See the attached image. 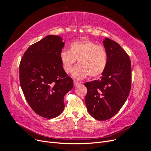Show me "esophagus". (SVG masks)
Returning a JSON list of instances; mask_svg holds the SVG:
<instances>
[{"instance_id":"esophagus-1","label":"esophagus","mask_w":151,"mask_h":151,"mask_svg":"<svg viewBox=\"0 0 151 151\" xmlns=\"http://www.w3.org/2000/svg\"><path fill=\"white\" fill-rule=\"evenodd\" d=\"M74 86L77 87V86L81 85V83H80V82H79V81H74Z\"/></svg>"}]
</instances>
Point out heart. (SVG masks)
Listing matches in <instances>:
<instances>
[{
    "instance_id": "b5f03b06",
    "label": "heart",
    "mask_w": 151,
    "mask_h": 151,
    "mask_svg": "<svg viewBox=\"0 0 151 151\" xmlns=\"http://www.w3.org/2000/svg\"><path fill=\"white\" fill-rule=\"evenodd\" d=\"M60 58L63 68L67 73H70L73 66L78 63L72 72V76L77 79L98 77L105 70L108 63V54L102 45L90 40L77 41L70 45V49L63 50Z\"/></svg>"
}]
</instances>
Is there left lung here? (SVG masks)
<instances>
[{
	"mask_svg": "<svg viewBox=\"0 0 151 151\" xmlns=\"http://www.w3.org/2000/svg\"><path fill=\"white\" fill-rule=\"evenodd\" d=\"M108 54L106 69L101 79L86 83V108L95 119L104 121L119 111L129 96L132 81L131 62L127 53L113 40L105 38Z\"/></svg>",
	"mask_w": 151,
	"mask_h": 151,
	"instance_id": "left-lung-1",
	"label": "left lung"
}]
</instances>
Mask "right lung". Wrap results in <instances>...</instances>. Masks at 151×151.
<instances>
[{
  "label": "right lung",
  "instance_id": "1",
  "mask_svg": "<svg viewBox=\"0 0 151 151\" xmlns=\"http://www.w3.org/2000/svg\"><path fill=\"white\" fill-rule=\"evenodd\" d=\"M62 38L48 35L26 50L19 65V81L24 97L38 115L51 119L65 108L63 98L74 83L63 70L60 54Z\"/></svg>",
  "mask_w": 151,
  "mask_h": 151
}]
</instances>
